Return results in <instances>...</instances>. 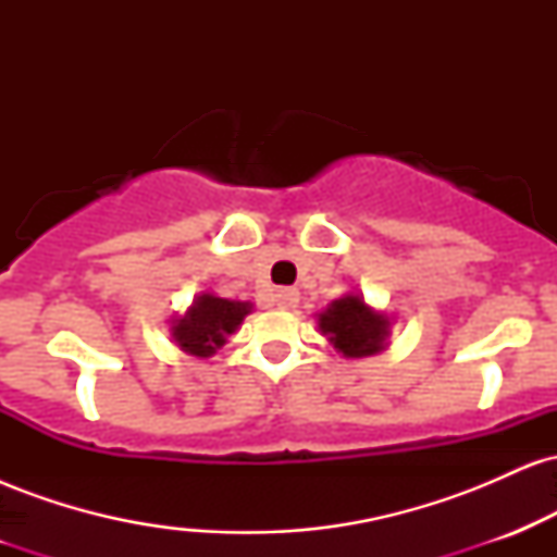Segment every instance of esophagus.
Instances as JSON below:
<instances>
[{"mask_svg": "<svg viewBox=\"0 0 557 557\" xmlns=\"http://www.w3.org/2000/svg\"><path fill=\"white\" fill-rule=\"evenodd\" d=\"M272 300L277 309H293L298 304V290L296 287H280V290H274Z\"/></svg>", "mask_w": 557, "mask_h": 557, "instance_id": "obj_1", "label": "esophagus"}]
</instances>
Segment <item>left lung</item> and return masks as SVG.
I'll list each match as a JSON object with an SVG mask.
<instances>
[{
  "mask_svg": "<svg viewBox=\"0 0 557 557\" xmlns=\"http://www.w3.org/2000/svg\"><path fill=\"white\" fill-rule=\"evenodd\" d=\"M317 322L332 348L345 359L380 354L385 350L389 337V317L363 304L359 293H348V296L332 300Z\"/></svg>",
  "mask_w": 557,
  "mask_h": 557,
  "instance_id": "8db88e82",
  "label": "left lung"
}]
</instances>
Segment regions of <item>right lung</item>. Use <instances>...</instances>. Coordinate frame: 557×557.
<instances>
[{
  "label": "right lung",
  "instance_id": "add662e5",
  "mask_svg": "<svg viewBox=\"0 0 557 557\" xmlns=\"http://www.w3.org/2000/svg\"><path fill=\"white\" fill-rule=\"evenodd\" d=\"M246 314H251L248 300H230L214 296V293H201L183 317L172 319V341L181 345L185 354L207 359L227 343V337L240 327Z\"/></svg>",
  "mask_w": 557,
  "mask_h": 557
}]
</instances>
